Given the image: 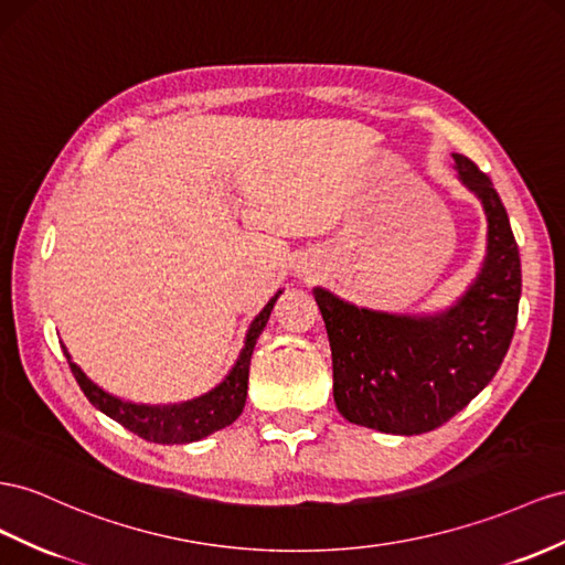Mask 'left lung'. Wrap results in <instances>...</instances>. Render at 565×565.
I'll return each instance as SVG.
<instances>
[{"instance_id": "left-lung-1", "label": "left lung", "mask_w": 565, "mask_h": 565, "mask_svg": "<svg viewBox=\"0 0 565 565\" xmlns=\"http://www.w3.org/2000/svg\"><path fill=\"white\" fill-rule=\"evenodd\" d=\"M490 231L487 258L466 297L435 318L375 313L316 287L332 352V394L354 425L392 435L430 433L454 418L497 375L518 320L521 254L492 180L454 154Z\"/></svg>"}]
</instances>
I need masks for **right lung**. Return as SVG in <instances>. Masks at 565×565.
Segmentation results:
<instances>
[{"label": "right lung", "mask_w": 565, "mask_h": 565, "mask_svg": "<svg viewBox=\"0 0 565 565\" xmlns=\"http://www.w3.org/2000/svg\"><path fill=\"white\" fill-rule=\"evenodd\" d=\"M280 295L282 292L273 297L266 303V309L256 316V320L247 332L245 349H242L235 369L225 377V383H221L213 392L200 396V399L185 402V404L145 406V404H130V402L118 399V396H111L109 392L99 390L93 380H89L78 365L71 361L66 347L64 344L61 347H64L71 373L75 375V380H78L81 390L85 392L87 399L102 411V414L114 418L116 423L124 425V428L140 435L147 441H157V445H188V441H196L225 428V425H231L242 414V408H245V402H247L249 361H252L254 344L258 340V334H262V330L266 328L273 303H276Z\"/></svg>", "instance_id": "1"}]
</instances>
